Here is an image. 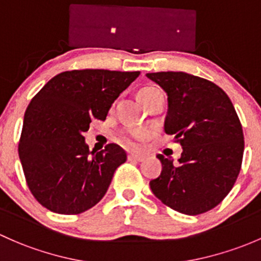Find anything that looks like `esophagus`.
Wrapping results in <instances>:
<instances>
[{
    "mask_svg": "<svg viewBox=\"0 0 261 261\" xmlns=\"http://www.w3.org/2000/svg\"><path fill=\"white\" fill-rule=\"evenodd\" d=\"M127 159L130 161H144L145 156L144 155H138V153H131V155L127 156Z\"/></svg>",
    "mask_w": 261,
    "mask_h": 261,
    "instance_id": "obj_1",
    "label": "esophagus"
}]
</instances>
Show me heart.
<instances>
[{"label": "heart", "instance_id": "b5f03b06", "mask_svg": "<svg viewBox=\"0 0 261 261\" xmlns=\"http://www.w3.org/2000/svg\"><path fill=\"white\" fill-rule=\"evenodd\" d=\"M156 90H158L156 87H145V89H142L141 91L139 92L141 101L144 100L146 96L151 94V92L156 91ZM147 138H149V133H147L146 130H141V128H138V130L121 131V133H119V136H117L119 141L121 142L123 146L127 147V149H138L140 144L146 141Z\"/></svg>", "mask_w": 261, "mask_h": 261}]
</instances>
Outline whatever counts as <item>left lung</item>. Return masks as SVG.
<instances>
[{"instance_id":"8db88e82","label":"left lung","mask_w":261,"mask_h":261,"mask_svg":"<svg viewBox=\"0 0 261 261\" xmlns=\"http://www.w3.org/2000/svg\"><path fill=\"white\" fill-rule=\"evenodd\" d=\"M167 94L165 133L182 146L179 164L161 153L150 181L164 205L186 215L218 206L234 186L244 153L243 126L229 96L206 79L185 72L146 73Z\"/></svg>"}]
</instances>
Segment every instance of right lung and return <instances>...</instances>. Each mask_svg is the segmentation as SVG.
Masks as SVG:
<instances>
[{"label": "right lung", "mask_w": 261, "mask_h": 261, "mask_svg": "<svg viewBox=\"0 0 261 261\" xmlns=\"http://www.w3.org/2000/svg\"><path fill=\"white\" fill-rule=\"evenodd\" d=\"M139 71H65L51 79L24 112L18 155L27 186L43 207L76 215L95 206L126 161L116 144L90 151L82 134L103 120Z\"/></svg>", "instance_id": "add662e5"}]
</instances>
